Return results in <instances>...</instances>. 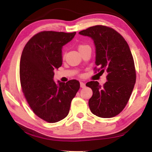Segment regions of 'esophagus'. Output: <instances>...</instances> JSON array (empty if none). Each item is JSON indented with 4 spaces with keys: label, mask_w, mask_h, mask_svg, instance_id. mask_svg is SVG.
Segmentation results:
<instances>
[{
    "label": "esophagus",
    "mask_w": 152,
    "mask_h": 152,
    "mask_svg": "<svg viewBox=\"0 0 152 152\" xmlns=\"http://www.w3.org/2000/svg\"><path fill=\"white\" fill-rule=\"evenodd\" d=\"M80 86L81 88H84V87L86 86V85H85L84 82H80Z\"/></svg>",
    "instance_id": "34e87169"
}]
</instances>
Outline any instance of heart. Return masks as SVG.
Listing matches in <instances>:
<instances>
[{"label": "heart", "instance_id": "heart-1", "mask_svg": "<svg viewBox=\"0 0 152 152\" xmlns=\"http://www.w3.org/2000/svg\"><path fill=\"white\" fill-rule=\"evenodd\" d=\"M86 46H88V45H79V50H80L81 48H83L86 47ZM62 57L64 58V55H63V56H62Z\"/></svg>", "mask_w": 152, "mask_h": 152}]
</instances>
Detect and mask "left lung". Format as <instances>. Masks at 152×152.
<instances>
[{"instance_id":"1","label":"left lung","mask_w":152,"mask_h":152,"mask_svg":"<svg viewBox=\"0 0 152 152\" xmlns=\"http://www.w3.org/2000/svg\"><path fill=\"white\" fill-rule=\"evenodd\" d=\"M79 34L93 39L95 64L99 67L97 71L107 72V82L102 86L97 81L86 83V86L93 91L88 101L91 111L100 118L114 117L125 107L136 83L132 52L122 35L109 27H90Z\"/></svg>"}]
</instances>
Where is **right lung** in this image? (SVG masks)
I'll return each mask as SVG.
<instances>
[{"label":"right lung","mask_w":152,"mask_h":152,"mask_svg":"<svg viewBox=\"0 0 152 152\" xmlns=\"http://www.w3.org/2000/svg\"><path fill=\"white\" fill-rule=\"evenodd\" d=\"M76 32L43 31L25 45L20 61L23 93L32 111L41 119L55 123L68 115L70 103L80 84L76 80L66 83L53 80L54 70L62 65V47Z\"/></svg>","instance_id":"1"}]
</instances>
